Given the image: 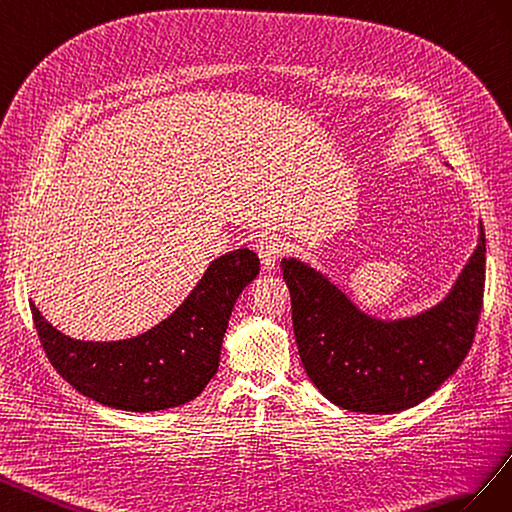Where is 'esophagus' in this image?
I'll return each instance as SVG.
<instances>
[{"mask_svg": "<svg viewBox=\"0 0 512 512\" xmlns=\"http://www.w3.org/2000/svg\"><path fill=\"white\" fill-rule=\"evenodd\" d=\"M253 246L261 259V266L266 270H274V266L279 264V259L283 255V242L274 236H261L255 240Z\"/></svg>", "mask_w": 512, "mask_h": 512, "instance_id": "esophagus-1", "label": "esophagus"}]
</instances>
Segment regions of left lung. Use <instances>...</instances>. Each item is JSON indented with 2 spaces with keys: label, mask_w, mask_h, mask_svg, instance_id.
Here are the masks:
<instances>
[{
  "label": "left lung",
  "mask_w": 512,
  "mask_h": 512,
  "mask_svg": "<svg viewBox=\"0 0 512 512\" xmlns=\"http://www.w3.org/2000/svg\"><path fill=\"white\" fill-rule=\"evenodd\" d=\"M485 229L442 302L403 319L360 311L304 261H281L304 371L349 412L397 414L425 401L459 369L474 341L485 291Z\"/></svg>",
  "instance_id": "left-lung-1"
}]
</instances>
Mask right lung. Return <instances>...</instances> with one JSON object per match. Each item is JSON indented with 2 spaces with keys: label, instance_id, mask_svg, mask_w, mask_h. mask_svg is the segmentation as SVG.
Wrapping results in <instances>:
<instances>
[{
  "label": "right lung",
  "instance_id": "add662e5",
  "mask_svg": "<svg viewBox=\"0 0 512 512\" xmlns=\"http://www.w3.org/2000/svg\"><path fill=\"white\" fill-rule=\"evenodd\" d=\"M259 274V257L238 248L214 259L188 298L152 330L124 341H77L29 309L47 358L85 397L126 412H158L199 397L221 360L238 296Z\"/></svg>",
  "mask_w": 512,
  "mask_h": 512
}]
</instances>
